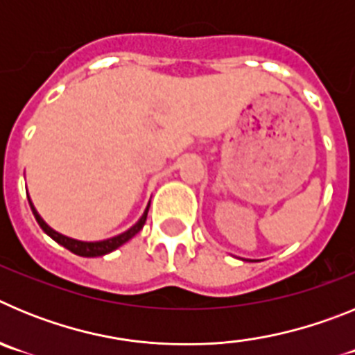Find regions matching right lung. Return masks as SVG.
<instances>
[{"instance_id": "add662e5", "label": "right lung", "mask_w": 355, "mask_h": 355, "mask_svg": "<svg viewBox=\"0 0 355 355\" xmlns=\"http://www.w3.org/2000/svg\"><path fill=\"white\" fill-rule=\"evenodd\" d=\"M28 200H30V197H28ZM30 208H31V211H33V215H35V220L39 222V225L42 227L44 233L48 234V236H51L56 243H60V245H64L65 249H69L71 252L78 254V256H83V258H97V256H105V254L112 252V250H115L117 247H121L122 243H126L128 240H131V238H133L135 234L139 233L140 229L144 227V224H146V218H147V211H149V206H147L146 211H144V215L140 216V220L137 222L133 227L128 229L126 233L117 234V236L108 238V240H103V241H80V240H74V238L64 236V234L56 233L55 229L49 227V225L46 224L42 218H40V215L37 213L35 206L31 205V200H30Z\"/></svg>"}]
</instances>
